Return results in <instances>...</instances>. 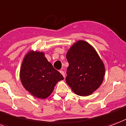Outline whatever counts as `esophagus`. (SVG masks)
Returning a JSON list of instances; mask_svg holds the SVG:
<instances>
[{
    "label": "esophagus",
    "instance_id": "esophagus-1",
    "mask_svg": "<svg viewBox=\"0 0 126 126\" xmlns=\"http://www.w3.org/2000/svg\"><path fill=\"white\" fill-rule=\"evenodd\" d=\"M60 73H61V74H62V75L63 76V77L65 78V73H64V71H62V70H61Z\"/></svg>",
    "mask_w": 126,
    "mask_h": 126
}]
</instances>
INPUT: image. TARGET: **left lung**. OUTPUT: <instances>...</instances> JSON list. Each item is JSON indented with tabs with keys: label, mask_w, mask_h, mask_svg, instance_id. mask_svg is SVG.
Listing matches in <instances>:
<instances>
[{
	"label": "left lung",
	"mask_w": 126,
	"mask_h": 126,
	"mask_svg": "<svg viewBox=\"0 0 126 126\" xmlns=\"http://www.w3.org/2000/svg\"><path fill=\"white\" fill-rule=\"evenodd\" d=\"M66 57L69 63L66 83L73 92L87 96L98 89L105 75V66L91 45L78 41L69 49Z\"/></svg>",
	"instance_id": "8db88e82"
}]
</instances>
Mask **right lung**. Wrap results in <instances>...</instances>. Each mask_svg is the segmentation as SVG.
Wrapping results in <instances>:
<instances>
[{
    "label": "right lung",
    "mask_w": 126,
    "mask_h": 126,
    "mask_svg": "<svg viewBox=\"0 0 126 126\" xmlns=\"http://www.w3.org/2000/svg\"><path fill=\"white\" fill-rule=\"evenodd\" d=\"M20 79L25 89L37 98L45 99L53 92L63 75L39 51H31L23 59L20 69Z\"/></svg>",
    "instance_id": "right-lung-1"
}]
</instances>
